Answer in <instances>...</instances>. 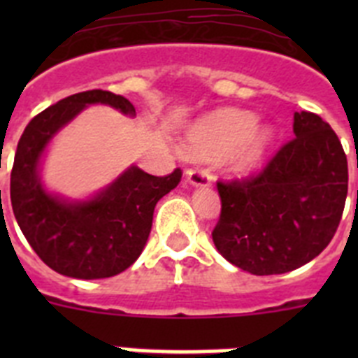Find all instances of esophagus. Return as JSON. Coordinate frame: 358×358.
I'll return each mask as SVG.
<instances>
[{"mask_svg":"<svg viewBox=\"0 0 358 358\" xmlns=\"http://www.w3.org/2000/svg\"><path fill=\"white\" fill-rule=\"evenodd\" d=\"M186 181L194 186H210L211 185V173L206 169H189L186 170Z\"/></svg>","mask_w":358,"mask_h":358,"instance_id":"esophagus-1","label":"esophagus"}]
</instances>
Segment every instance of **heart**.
Instances as JSON below:
<instances>
[{
    "instance_id": "heart-1",
    "label": "heart",
    "mask_w": 358,
    "mask_h": 358,
    "mask_svg": "<svg viewBox=\"0 0 358 358\" xmlns=\"http://www.w3.org/2000/svg\"><path fill=\"white\" fill-rule=\"evenodd\" d=\"M258 129V118L252 113L236 109L217 110L195 125L188 134V147L199 156H211L240 147L233 159L235 170L245 172L262 156L271 141V131Z\"/></svg>"
}]
</instances>
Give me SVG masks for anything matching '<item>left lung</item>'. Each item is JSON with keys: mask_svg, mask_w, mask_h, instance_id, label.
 Returning <instances> with one entry per match:
<instances>
[{"mask_svg": "<svg viewBox=\"0 0 358 358\" xmlns=\"http://www.w3.org/2000/svg\"><path fill=\"white\" fill-rule=\"evenodd\" d=\"M294 134L264 170L218 181L222 202L213 242L242 271L283 274L314 260L339 227L348 195V159L321 116L294 115Z\"/></svg>", "mask_w": 358, "mask_h": 358, "instance_id": "left-lung-1", "label": "left lung"}]
</instances>
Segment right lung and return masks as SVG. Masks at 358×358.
Returning a JSON list of instances; mask_svg holds the SVG:
<instances>
[{
	"instance_id": "add662e5",
	"label": "right lung",
	"mask_w": 358,
	"mask_h": 358,
	"mask_svg": "<svg viewBox=\"0 0 358 358\" xmlns=\"http://www.w3.org/2000/svg\"><path fill=\"white\" fill-rule=\"evenodd\" d=\"M91 103H106L136 116L127 98L91 90L62 98L31 118L15 150L10 201L24 238L55 273L78 280H100L123 273L143 251L154 208L181 181V169L156 177L131 166L90 201L69 202L48 194L39 161L53 136Z\"/></svg>"
}]
</instances>
